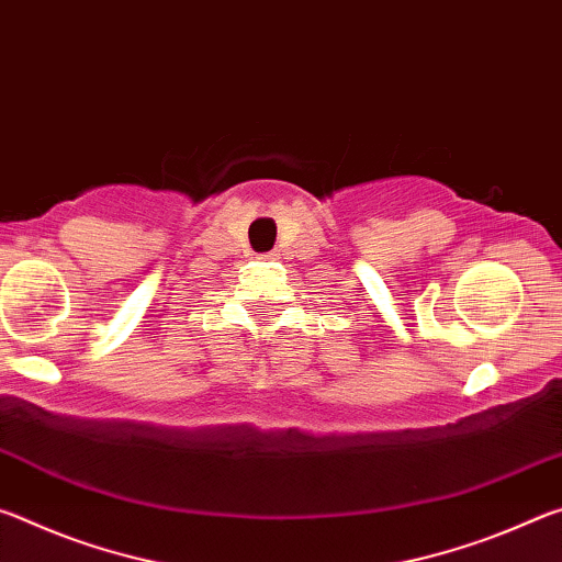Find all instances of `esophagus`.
Returning a JSON list of instances; mask_svg holds the SVG:
<instances>
[{
	"mask_svg": "<svg viewBox=\"0 0 562 562\" xmlns=\"http://www.w3.org/2000/svg\"><path fill=\"white\" fill-rule=\"evenodd\" d=\"M274 258H278V255H274V252H265V255H260V260H274Z\"/></svg>",
	"mask_w": 562,
	"mask_h": 562,
	"instance_id": "obj_1",
	"label": "esophagus"
}]
</instances>
